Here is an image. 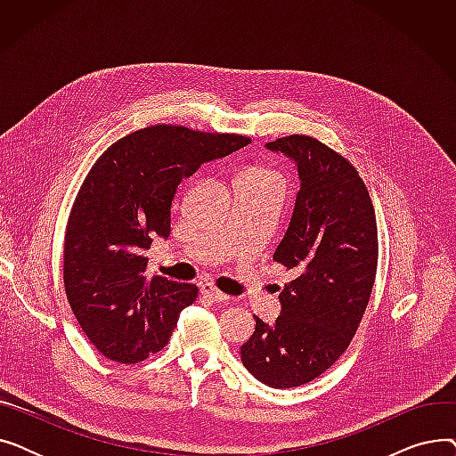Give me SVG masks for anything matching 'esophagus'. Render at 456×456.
<instances>
[{
    "mask_svg": "<svg viewBox=\"0 0 456 456\" xmlns=\"http://www.w3.org/2000/svg\"><path fill=\"white\" fill-rule=\"evenodd\" d=\"M201 296H205V297H208V299H212V301H229L231 297L227 296V294H224V292H220L218 289H214V286L210 284V282H205V284H201Z\"/></svg>",
    "mask_w": 456,
    "mask_h": 456,
    "instance_id": "obj_1",
    "label": "esophagus"
}]
</instances>
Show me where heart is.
<instances>
[{
    "mask_svg": "<svg viewBox=\"0 0 456 456\" xmlns=\"http://www.w3.org/2000/svg\"><path fill=\"white\" fill-rule=\"evenodd\" d=\"M238 179H246L251 183L258 184H268V186H279L282 188V177L275 170H270V167H248V170L242 172V175Z\"/></svg>",
    "mask_w": 456,
    "mask_h": 456,
    "instance_id": "b5f03b06",
    "label": "heart"
}]
</instances>
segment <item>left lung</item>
<instances>
[{
	"label": "left lung",
	"instance_id": "obj_1",
	"mask_svg": "<svg viewBox=\"0 0 456 456\" xmlns=\"http://www.w3.org/2000/svg\"><path fill=\"white\" fill-rule=\"evenodd\" d=\"M266 146L297 162L294 216L273 253L296 279L284 284L273 323L255 316L240 354L260 382L294 388L337 362L361 325L377 273V220L356 167L327 143L290 134Z\"/></svg>",
	"mask_w": 456,
	"mask_h": 456
}]
</instances>
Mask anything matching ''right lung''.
Returning <instances> with one entry per match:
<instances>
[{"mask_svg":"<svg viewBox=\"0 0 456 456\" xmlns=\"http://www.w3.org/2000/svg\"><path fill=\"white\" fill-rule=\"evenodd\" d=\"M249 142L160 124L119 138L94 162L68 216L62 279L71 313L103 356L136 364L170 342L200 290L146 277L143 251L155 236L170 234L181 181Z\"/></svg>","mask_w":456,"mask_h":456,"instance_id":"add662e5","label":"right lung"}]
</instances>
